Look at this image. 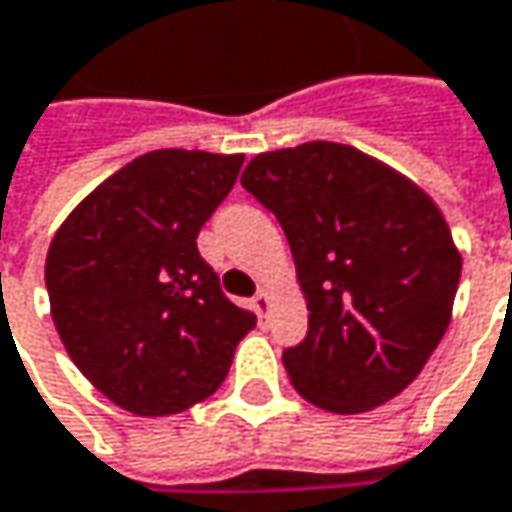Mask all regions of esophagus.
I'll use <instances>...</instances> for the list:
<instances>
[{
  "label": "esophagus",
  "mask_w": 512,
  "mask_h": 512,
  "mask_svg": "<svg viewBox=\"0 0 512 512\" xmlns=\"http://www.w3.org/2000/svg\"><path fill=\"white\" fill-rule=\"evenodd\" d=\"M271 306H274V300H271V294H268V291H259V294L253 297V309H256V315H259V318H268Z\"/></svg>",
  "instance_id": "obj_1"
}]
</instances>
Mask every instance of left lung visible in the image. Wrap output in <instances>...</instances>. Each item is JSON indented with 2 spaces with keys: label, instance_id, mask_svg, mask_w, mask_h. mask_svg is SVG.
Listing matches in <instances>:
<instances>
[{
  "label": "left lung",
  "instance_id": "1",
  "mask_svg": "<svg viewBox=\"0 0 512 512\" xmlns=\"http://www.w3.org/2000/svg\"><path fill=\"white\" fill-rule=\"evenodd\" d=\"M241 185L283 226L306 294V339L283 351L291 386L342 416L401 395L448 330L463 268L433 200L330 141L262 153Z\"/></svg>",
  "mask_w": 512,
  "mask_h": 512
}]
</instances>
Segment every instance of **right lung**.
I'll list each match as a JSON object with an SVG mask.
<instances>
[{
	"instance_id": "right-lung-1",
	"label": "right lung",
	"mask_w": 512,
	"mask_h": 512,
	"mask_svg": "<svg viewBox=\"0 0 512 512\" xmlns=\"http://www.w3.org/2000/svg\"><path fill=\"white\" fill-rule=\"evenodd\" d=\"M241 164L203 150L147 153L91 191L52 238L55 330L79 371L135 416L206 401L256 327L197 250Z\"/></svg>"
}]
</instances>
